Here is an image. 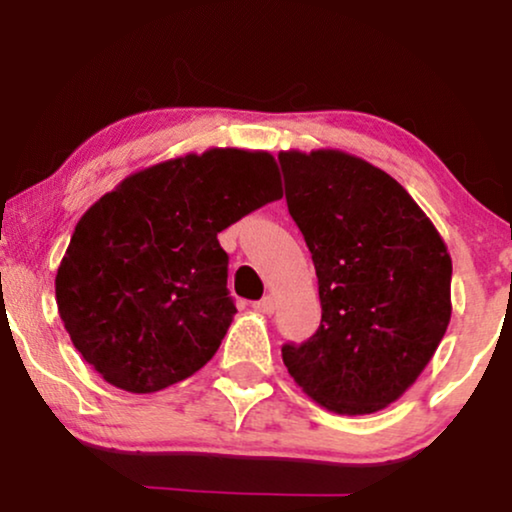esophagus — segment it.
Segmentation results:
<instances>
[{
    "mask_svg": "<svg viewBox=\"0 0 512 512\" xmlns=\"http://www.w3.org/2000/svg\"><path fill=\"white\" fill-rule=\"evenodd\" d=\"M252 308H255L257 313H262V315H272L274 308H276V301L272 296H264L262 301H257L255 305H252Z\"/></svg>",
    "mask_w": 512,
    "mask_h": 512,
    "instance_id": "esophagus-1",
    "label": "esophagus"
}]
</instances>
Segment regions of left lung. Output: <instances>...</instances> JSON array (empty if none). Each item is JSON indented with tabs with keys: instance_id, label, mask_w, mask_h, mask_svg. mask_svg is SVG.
<instances>
[{
	"instance_id": "obj_1",
	"label": "left lung",
	"mask_w": 512,
	"mask_h": 512,
	"mask_svg": "<svg viewBox=\"0 0 512 512\" xmlns=\"http://www.w3.org/2000/svg\"><path fill=\"white\" fill-rule=\"evenodd\" d=\"M279 163L322 305L313 337L281 356L320 407L375 414L416 383L448 330V245L409 192L363 158L291 149Z\"/></svg>"
}]
</instances>
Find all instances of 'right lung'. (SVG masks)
Here are the masks:
<instances>
[{"label":"right lung","mask_w":512,"mask_h":512,"mask_svg":"<svg viewBox=\"0 0 512 512\" xmlns=\"http://www.w3.org/2000/svg\"><path fill=\"white\" fill-rule=\"evenodd\" d=\"M269 151L207 149L127 175L81 216L55 276L64 330L105 383L151 395L195 375L238 313L219 233L281 199Z\"/></svg>","instance_id":"right-lung-1"}]
</instances>
